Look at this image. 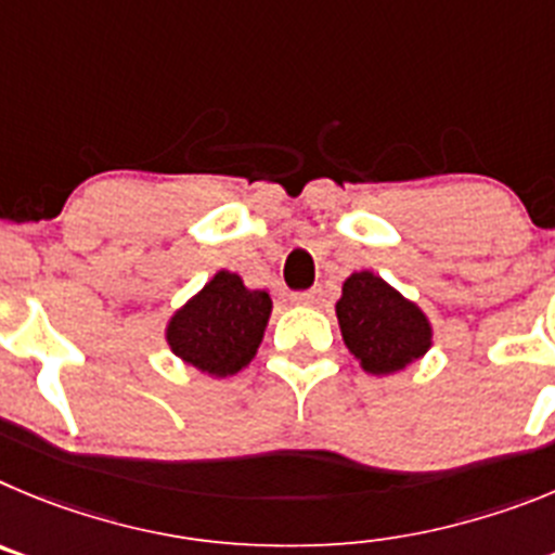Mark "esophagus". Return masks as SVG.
Returning a JSON list of instances; mask_svg holds the SVG:
<instances>
[{
    "instance_id": "esophagus-1",
    "label": "esophagus",
    "mask_w": 555,
    "mask_h": 555,
    "mask_svg": "<svg viewBox=\"0 0 555 555\" xmlns=\"http://www.w3.org/2000/svg\"><path fill=\"white\" fill-rule=\"evenodd\" d=\"M293 301H296V304H318V301H321V289H301V293H293Z\"/></svg>"
}]
</instances>
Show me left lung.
Returning a JSON list of instances; mask_svg holds the SVG:
<instances>
[{
	"label": "left lung",
	"instance_id": "1",
	"mask_svg": "<svg viewBox=\"0 0 555 555\" xmlns=\"http://www.w3.org/2000/svg\"><path fill=\"white\" fill-rule=\"evenodd\" d=\"M337 321L348 351L376 376L401 371L431 346L426 314L371 271L346 279Z\"/></svg>",
	"mask_w": 555,
	"mask_h": 555
}]
</instances>
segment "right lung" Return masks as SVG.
I'll return each instance as SVG.
<instances>
[{
	"label": "right lung",
	"instance_id": "obj_1",
	"mask_svg": "<svg viewBox=\"0 0 555 555\" xmlns=\"http://www.w3.org/2000/svg\"><path fill=\"white\" fill-rule=\"evenodd\" d=\"M271 314L266 289H248L237 273L221 271L168 323V346L209 376H232L257 353Z\"/></svg>",
	"mask_w": 555,
	"mask_h": 555
}]
</instances>
